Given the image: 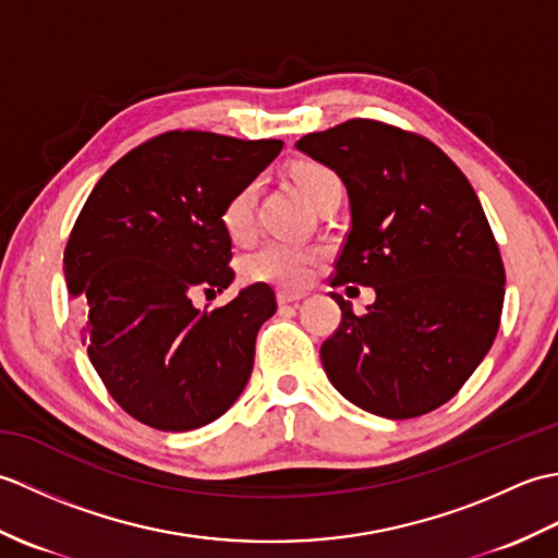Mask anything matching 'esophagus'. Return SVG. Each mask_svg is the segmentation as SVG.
Instances as JSON below:
<instances>
[{
  "label": "esophagus",
  "instance_id": "esophagus-1",
  "mask_svg": "<svg viewBox=\"0 0 558 558\" xmlns=\"http://www.w3.org/2000/svg\"><path fill=\"white\" fill-rule=\"evenodd\" d=\"M306 298V292H298V290H278V304H294Z\"/></svg>",
  "mask_w": 558,
  "mask_h": 558
}]
</instances>
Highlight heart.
I'll return each instance as SVG.
<instances>
[{
	"mask_svg": "<svg viewBox=\"0 0 558 558\" xmlns=\"http://www.w3.org/2000/svg\"><path fill=\"white\" fill-rule=\"evenodd\" d=\"M294 182L302 189V194L316 201L322 186L330 180H338L336 172H330L324 165L316 162H300L292 170ZM254 208H256V186L246 184L240 192L232 194L228 204L222 208V228L234 242L246 240L254 230ZM318 260V252L314 246H306L290 240H272L264 244L246 258L244 272L252 280L276 282L282 288H304L312 280L314 268Z\"/></svg>",
	"mask_w": 558,
	"mask_h": 558,
	"instance_id": "1",
	"label": "heart"
}]
</instances>
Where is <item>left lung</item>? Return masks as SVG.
<instances>
[{
  "instance_id": "left-lung-1",
  "label": "left lung",
  "mask_w": 558,
  "mask_h": 558,
  "mask_svg": "<svg viewBox=\"0 0 558 558\" xmlns=\"http://www.w3.org/2000/svg\"><path fill=\"white\" fill-rule=\"evenodd\" d=\"M298 150L348 189L338 278L374 288L322 345L328 381L388 420L432 412L477 369L499 330L506 272L475 189L432 141L372 120L302 136Z\"/></svg>"
}]
</instances>
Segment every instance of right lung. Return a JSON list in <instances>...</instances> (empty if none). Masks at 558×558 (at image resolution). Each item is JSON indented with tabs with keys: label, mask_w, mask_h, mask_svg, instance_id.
<instances>
[{
	"label": "right lung",
	"mask_w": 558,
	"mask_h": 558,
	"mask_svg": "<svg viewBox=\"0 0 558 558\" xmlns=\"http://www.w3.org/2000/svg\"><path fill=\"white\" fill-rule=\"evenodd\" d=\"M282 141L170 132L126 153L93 189L64 252L90 364L153 429H198L240 398L276 294L248 286L213 312L198 290L232 286L222 208L278 158Z\"/></svg>",
	"instance_id": "add662e5"
}]
</instances>
